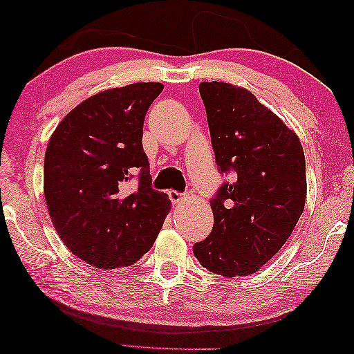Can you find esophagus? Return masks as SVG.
<instances>
[{
	"instance_id": "1",
	"label": "esophagus",
	"mask_w": 354,
	"mask_h": 354,
	"mask_svg": "<svg viewBox=\"0 0 354 354\" xmlns=\"http://www.w3.org/2000/svg\"><path fill=\"white\" fill-rule=\"evenodd\" d=\"M169 199H171L172 204L182 205V204H185V202H187V196L177 193V191H171V193H169Z\"/></svg>"
}]
</instances>
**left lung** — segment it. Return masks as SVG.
Returning a JSON list of instances; mask_svg holds the SVG:
<instances>
[{"label": "left lung", "instance_id": "obj_1", "mask_svg": "<svg viewBox=\"0 0 354 354\" xmlns=\"http://www.w3.org/2000/svg\"><path fill=\"white\" fill-rule=\"evenodd\" d=\"M218 171L230 177L210 201L213 229L193 246L212 273H256L288 240L306 202V160L295 131L254 94L202 83Z\"/></svg>", "mask_w": 354, "mask_h": 354}]
</instances>
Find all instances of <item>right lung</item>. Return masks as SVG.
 <instances>
[{
  "label": "right lung",
  "mask_w": 354,
  "mask_h": 354,
  "mask_svg": "<svg viewBox=\"0 0 354 354\" xmlns=\"http://www.w3.org/2000/svg\"><path fill=\"white\" fill-rule=\"evenodd\" d=\"M161 83L103 91L61 120L45 152L44 191L51 221L75 256L95 268L138 262L171 208L152 188L142 149L144 118ZM138 172V187L126 183Z\"/></svg>",
  "instance_id": "obj_1"
}]
</instances>
